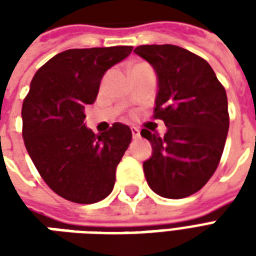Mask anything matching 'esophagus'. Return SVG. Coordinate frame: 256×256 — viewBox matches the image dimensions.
Returning a JSON list of instances; mask_svg holds the SVG:
<instances>
[{"label": "esophagus", "mask_w": 256, "mask_h": 256, "mask_svg": "<svg viewBox=\"0 0 256 256\" xmlns=\"http://www.w3.org/2000/svg\"><path fill=\"white\" fill-rule=\"evenodd\" d=\"M132 134H133V138H138V137H140V128H132Z\"/></svg>", "instance_id": "34e87169"}]
</instances>
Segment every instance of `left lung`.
<instances>
[{"mask_svg": "<svg viewBox=\"0 0 256 256\" xmlns=\"http://www.w3.org/2000/svg\"><path fill=\"white\" fill-rule=\"evenodd\" d=\"M155 68L159 92L154 118L164 137L142 128L152 145L144 162L150 188L162 198H182L203 188L220 164L229 130L225 88L204 58L176 45L134 49Z\"/></svg>", "mask_w": 256, "mask_h": 256, "instance_id": "8db88e82", "label": "left lung"}]
</instances>
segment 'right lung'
Returning a JSON list of instances; mask_svg holds the SVG:
<instances>
[{"label": "right lung", "mask_w": 256, "mask_h": 256, "mask_svg": "<svg viewBox=\"0 0 256 256\" xmlns=\"http://www.w3.org/2000/svg\"><path fill=\"white\" fill-rule=\"evenodd\" d=\"M133 46L68 49L44 64L22 106L26 150L53 192L79 204L97 203L115 185L116 166L132 142V130L114 123L94 134L84 126L108 68Z\"/></svg>", "instance_id": "add662e5"}]
</instances>
